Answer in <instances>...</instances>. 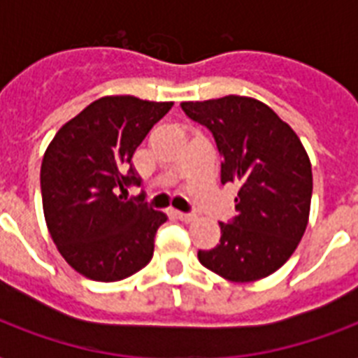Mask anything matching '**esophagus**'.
Returning <instances> with one entry per match:
<instances>
[{
	"mask_svg": "<svg viewBox=\"0 0 358 358\" xmlns=\"http://www.w3.org/2000/svg\"><path fill=\"white\" fill-rule=\"evenodd\" d=\"M173 215L174 217H178L180 221H184V223H191V221L195 219V215H191V213H182V212H176V210L173 212Z\"/></svg>",
	"mask_w": 358,
	"mask_h": 358,
	"instance_id": "obj_1",
	"label": "esophagus"
}]
</instances>
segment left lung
<instances>
[{
	"mask_svg": "<svg viewBox=\"0 0 358 358\" xmlns=\"http://www.w3.org/2000/svg\"><path fill=\"white\" fill-rule=\"evenodd\" d=\"M204 124L223 157L221 182L238 185L236 217L219 223L221 241L199 262L230 282H255L280 269L305 234L312 165L292 126L250 96L180 103Z\"/></svg>",
	"mask_w": 358,
	"mask_h": 358,
	"instance_id": "8db88e82",
	"label": "left lung"
}]
</instances>
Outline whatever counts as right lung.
Listing matches in <instances>:
<instances>
[{
  "instance_id": "1",
  "label": "right lung",
  "mask_w": 358,
  "mask_h": 358,
  "mask_svg": "<svg viewBox=\"0 0 358 358\" xmlns=\"http://www.w3.org/2000/svg\"><path fill=\"white\" fill-rule=\"evenodd\" d=\"M173 108L131 94L102 96L63 124L44 152L42 210L66 264L98 282L131 277L154 256L156 230L167 221L145 196L122 201L141 184L131 157Z\"/></svg>"
}]
</instances>
